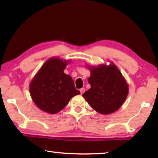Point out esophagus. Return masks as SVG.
I'll return each instance as SVG.
<instances>
[{
  "label": "esophagus",
  "mask_w": 158,
  "mask_h": 158,
  "mask_svg": "<svg viewBox=\"0 0 158 158\" xmlns=\"http://www.w3.org/2000/svg\"><path fill=\"white\" fill-rule=\"evenodd\" d=\"M80 92H81V94L82 95L83 93L85 92V89H84V88H82V89H80Z\"/></svg>",
  "instance_id": "1"
}]
</instances>
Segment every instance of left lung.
Masks as SVG:
<instances>
[{
	"label": "left lung",
	"instance_id": "obj_1",
	"mask_svg": "<svg viewBox=\"0 0 158 158\" xmlns=\"http://www.w3.org/2000/svg\"><path fill=\"white\" fill-rule=\"evenodd\" d=\"M90 76L88 79L90 89L83 94L90 106L102 114H110L124 103L129 86L121 71L112 62L109 65H87Z\"/></svg>",
	"mask_w": 158,
	"mask_h": 158
}]
</instances>
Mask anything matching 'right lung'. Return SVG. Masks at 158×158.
Instances as JSON below:
<instances>
[{"label": "right lung", "instance_id": "right-lung-1", "mask_svg": "<svg viewBox=\"0 0 158 158\" xmlns=\"http://www.w3.org/2000/svg\"><path fill=\"white\" fill-rule=\"evenodd\" d=\"M69 60L52 57L45 62L29 84L32 100L42 111L57 114L72 98L79 95L72 77L64 73Z\"/></svg>", "mask_w": 158, "mask_h": 158}]
</instances>
